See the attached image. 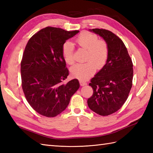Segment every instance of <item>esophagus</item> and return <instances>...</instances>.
Instances as JSON below:
<instances>
[{
    "label": "esophagus",
    "mask_w": 153,
    "mask_h": 153,
    "mask_svg": "<svg viewBox=\"0 0 153 153\" xmlns=\"http://www.w3.org/2000/svg\"><path fill=\"white\" fill-rule=\"evenodd\" d=\"M79 84H80L81 86H84V85H86L87 83L85 82H84V81L80 80V81H79Z\"/></svg>",
    "instance_id": "1"
}]
</instances>
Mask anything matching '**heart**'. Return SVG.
<instances>
[{"label": "heart", "instance_id": "b5f03b06", "mask_svg": "<svg viewBox=\"0 0 153 153\" xmlns=\"http://www.w3.org/2000/svg\"><path fill=\"white\" fill-rule=\"evenodd\" d=\"M79 46L87 51L85 64H77L71 68L70 74L74 77L81 80H85L96 72L97 68L101 69L106 64L108 58L109 49L106 42L98 39V37L93 33L85 32L81 34L76 40ZM74 45L66 41L62 46V55L68 64H73Z\"/></svg>", "mask_w": 153, "mask_h": 153}]
</instances>
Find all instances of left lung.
I'll use <instances>...</instances> for the list:
<instances>
[{
	"label": "left lung",
	"instance_id": "obj_1",
	"mask_svg": "<svg viewBox=\"0 0 153 153\" xmlns=\"http://www.w3.org/2000/svg\"><path fill=\"white\" fill-rule=\"evenodd\" d=\"M103 38L108 46L106 64L91 80L93 89L87 105L100 116H108L121 108L128 99L132 87L133 63L121 39L110 31L103 29L91 30Z\"/></svg>",
	"mask_w": 153,
	"mask_h": 153
}]
</instances>
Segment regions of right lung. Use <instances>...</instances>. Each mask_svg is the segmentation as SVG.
<instances>
[{
	"label": "right lung",
	"mask_w": 153,
	"mask_h": 153,
	"mask_svg": "<svg viewBox=\"0 0 153 153\" xmlns=\"http://www.w3.org/2000/svg\"><path fill=\"white\" fill-rule=\"evenodd\" d=\"M79 32L47 27L27 42L21 62L22 86L28 103L41 115L59 114L79 89L77 79L63 83L69 71L62 51L66 41Z\"/></svg>",
	"instance_id": "right-lung-1"
}]
</instances>
